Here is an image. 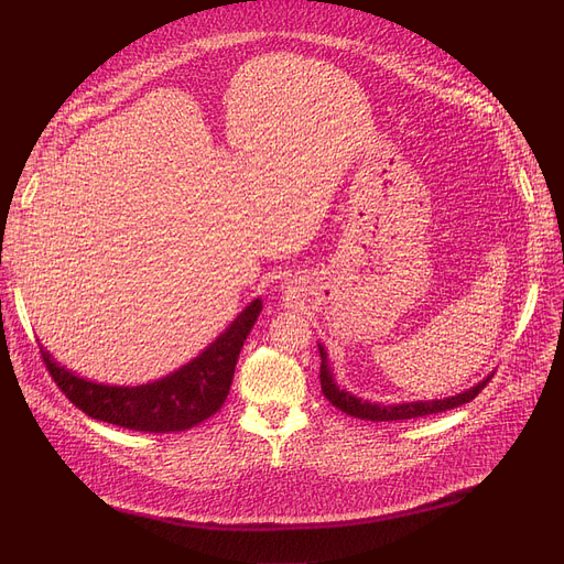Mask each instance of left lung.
I'll use <instances>...</instances> for the list:
<instances>
[{
	"label": "left lung",
	"instance_id": "obj_1",
	"mask_svg": "<svg viewBox=\"0 0 564 564\" xmlns=\"http://www.w3.org/2000/svg\"><path fill=\"white\" fill-rule=\"evenodd\" d=\"M321 387L325 399L338 408L340 412L350 414V417L357 420H366V422H399V420H414V417H426V414H437L445 412L452 408H458L463 403H470L475 397H479V391L491 382L494 376H488L486 380H481L477 387H470L463 394H456L452 399H440V401H417V403H401V405H378V403H369L355 399L352 394H348L346 389H338L336 382L332 380V373L327 369V357L325 350L321 346Z\"/></svg>",
	"mask_w": 564,
	"mask_h": 564
}]
</instances>
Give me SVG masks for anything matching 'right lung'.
I'll return each instance as SVG.
<instances>
[{
  "label": "right lung",
  "mask_w": 564,
  "mask_h": 564,
  "mask_svg": "<svg viewBox=\"0 0 564 564\" xmlns=\"http://www.w3.org/2000/svg\"><path fill=\"white\" fill-rule=\"evenodd\" d=\"M260 311L262 302H251L200 357L152 384H96L62 369L45 350H41V357L62 394L91 420L144 433L186 431L209 420L226 403L237 357Z\"/></svg>",
  "instance_id": "add662e5"
}]
</instances>
